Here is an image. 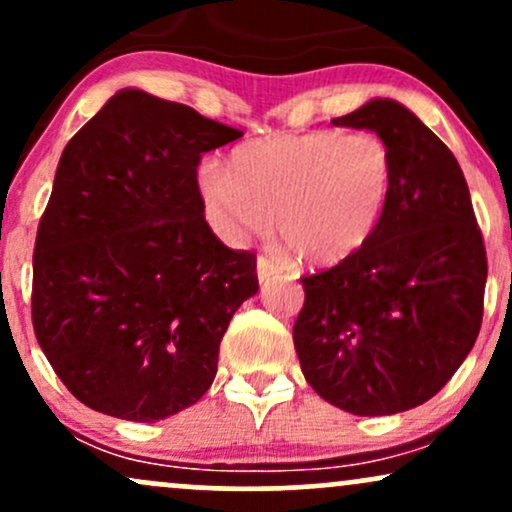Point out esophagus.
Instances as JSON below:
<instances>
[{"mask_svg":"<svg viewBox=\"0 0 512 512\" xmlns=\"http://www.w3.org/2000/svg\"><path fill=\"white\" fill-rule=\"evenodd\" d=\"M274 274H276V264L264 255L257 257V279H260L262 284H267Z\"/></svg>","mask_w":512,"mask_h":512,"instance_id":"obj_1","label":"esophagus"}]
</instances>
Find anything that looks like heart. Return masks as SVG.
<instances>
[{
	"label": "heart",
	"mask_w": 512,
	"mask_h": 512,
	"mask_svg": "<svg viewBox=\"0 0 512 512\" xmlns=\"http://www.w3.org/2000/svg\"><path fill=\"white\" fill-rule=\"evenodd\" d=\"M199 192L221 236L281 240L315 267L354 257L385 219L395 187L390 144L375 132H276L199 168Z\"/></svg>",
	"instance_id": "heart-1"
}]
</instances>
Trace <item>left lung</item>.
<instances>
[{
  "label": "left lung",
  "mask_w": 512,
  "mask_h": 512,
  "mask_svg": "<svg viewBox=\"0 0 512 512\" xmlns=\"http://www.w3.org/2000/svg\"><path fill=\"white\" fill-rule=\"evenodd\" d=\"M332 122L390 144L395 187L354 257L301 276L293 344L325 402L356 416L399 414L440 392L477 342L484 238L457 158L404 105L378 98Z\"/></svg>",
  "instance_id": "1"
}]
</instances>
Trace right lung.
<instances>
[{
    "instance_id": "1",
    "label": "right lung",
    "mask_w": 512,
    "mask_h": 512,
    "mask_svg": "<svg viewBox=\"0 0 512 512\" xmlns=\"http://www.w3.org/2000/svg\"><path fill=\"white\" fill-rule=\"evenodd\" d=\"M243 137L125 88L64 146L33 252L35 339L86 407L158 421L214 383L219 344L260 289L252 250L204 219L202 154Z\"/></svg>"
}]
</instances>
